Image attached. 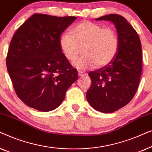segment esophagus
<instances>
[{
  "instance_id": "1",
  "label": "esophagus",
  "mask_w": 152,
  "mask_h": 152,
  "mask_svg": "<svg viewBox=\"0 0 152 152\" xmlns=\"http://www.w3.org/2000/svg\"><path fill=\"white\" fill-rule=\"evenodd\" d=\"M78 74H79V76H80V77H84L86 75V72H83V71H80V70H79V71H78Z\"/></svg>"
}]
</instances>
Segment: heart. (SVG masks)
<instances>
[{
  "label": "heart",
  "instance_id": "1",
  "mask_svg": "<svg viewBox=\"0 0 152 152\" xmlns=\"http://www.w3.org/2000/svg\"><path fill=\"white\" fill-rule=\"evenodd\" d=\"M72 36L64 34L60 37L59 47L68 61L75 59L82 48L84 55L74 61L80 71L94 67L107 66L115 59L119 50L120 41L116 31L112 28L84 20L70 31Z\"/></svg>",
  "mask_w": 152,
  "mask_h": 152
}]
</instances>
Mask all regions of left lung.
<instances>
[{
  "label": "left lung",
  "instance_id": "left-lung-1",
  "mask_svg": "<svg viewBox=\"0 0 152 152\" xmlns=\"http://www.w3.org/2000/svg\"><path fill=\"white\" fill-rule=\"evenodd\" d=\"M95 20L115 25L120 45L111 63L89 72L92 84L86 99L97 111L113 113L127 104L136 94L142 72V47L136 31L123 16L109 14Z\"/></svg>",
  "mask_w": 152,
  "mask_h": 152
}]
</instances>
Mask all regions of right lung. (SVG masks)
Masks as SVG:
<instances>
[{
	"mask_svg": "<svg viewBox=\"0 0 152 152\" xmlns=\"http://www.w3.org/2000/svg\"><path fill=\"white\" fill-rule=\"evenodd\" d=\"M34 14L12 37L6 59L17 96L38 111H53L78 79L77 70L64 57L59 39L76 19Z\"/></svg>",
	"mask_w": 152,
	"mask_h": 152,
	"instance_id": "add662e5",
	"label": "right lung"
}]
</instances>
